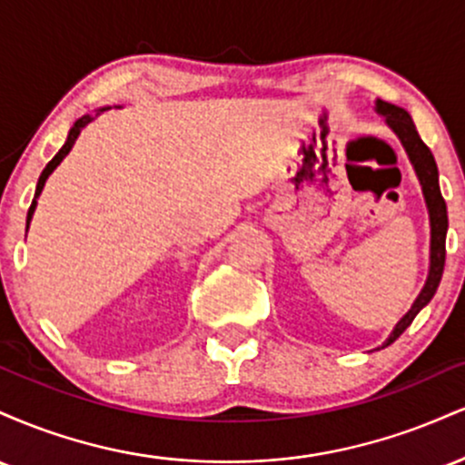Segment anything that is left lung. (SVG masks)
I'll return each instance as SVG.
<instances>
[{
	"label": "left lung",
	"mask_w": 465,
	"mask_h": 465,
	"mask_svg": "<svg viewBox=\"0 0 465 465\" xmlns=\"http://www.w3.org/2000/svg\"><path fill=\"white\" fill-rule=\"evenodd\" d=\"M376 111L387 117V124L391 126L393 133L400 137L402 146L407 148L411 163L415 165V173H418L421 190H424V199L426 205H429V214H430V271H429V280H426L424 288L418 295V300L413 302L411 311L400 319L396 328L389 339L385 341V345H391L393 341L398 339L404 330L413 323L415 314H418L421 308L426 306L430 300H433L437 286L441 282V273H444V262H446V232H448V212H446V201L440 192V174H437V163L433 153L429 151L424 142H421L420 133L415 131L413 120L404 109H400L396 104H389L378 100L376 103Z\"/></svg>",
	"instance_id": "obj_1"
}]
</instances>
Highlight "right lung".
Segmentation results:
<instances>
[{"label": "right lung", "instance_id": "obj_1", "mask_svg": "<svg viewBox=\"0 0 465 465\" xmlns=\"http://www.w3.org/2000/svg\"><path fill=\"white\" fill-rule=\"evenodd\" d=\"M89 122H94V117L92 115H83L80 117V120H76V124L72 126V131H69V135H67V142L63 143V148L61 151H58L56 154H54V159H52L50 163L45 165V170L44 173H41V177H39V183H36V192H35V201H32V205H30V210H28V221H25V232H28V225H30V218H32V214H35V207H36V199H39V194H41V190H44V185H45V179L50 177L52 174V170L56 168L58 163L63 162V157H65V154L72 151V146H74V142H76V137L80 135V131L84 129V126L89 124Z\"/></svg>", "mask_w": 465, "mask_h": 465}]
</instances>
